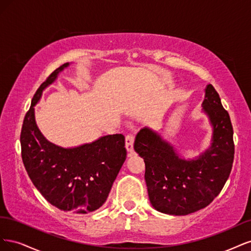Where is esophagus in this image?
Returning a JSON list of instances; mask_svg holds the SVG:
<instances>
[{
	"mask_svg": "<svg viewBox=\"0 0 251 251\" xmlns=\"http://www.w3.org/2000/svg\"><path fill=\"white\" fill-rule=\"evenodd\" d=\"M133 143H134V137L133 135L131 134H128L126 136L125 139V147H126V150L128 152V156H131L133 153H134V150H133Z\"/></svg>",
	"mask_w": 251,
	"mask_h": 251,
	"instance_id": "1",
	"label": "esophagus"
}]
</instances>
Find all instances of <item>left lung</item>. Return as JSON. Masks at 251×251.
I'll use <instances>...</instances> for the list:
<instances>
[{"instance_id": "obj_1", "label": "left lung", "mask_w": 251, "mask_h": 251, "mask_svg": "<svg viewBox=\"0 0 251 251\" xmlns=\"http://www.w3.org/2000/svg\"><path fill=\"white\" fill-rule=\"evenodd\" d=\"M202 111L212 126V143L193 159L177 153L158 132L144 127L137 133L134 150L144 158L145 180L156 211L185 216L204 208L219 195L233 163V130L228 112L212 84L205 87Z\"/></svg>"}]
</instances>
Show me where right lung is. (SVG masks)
<instances>
[{
  "instance_id": "obj_1",
  "label": "right lung",
  "mask_w": 251,
  "mask_h": 251,
  "mask_svg": "<svg viewBox=\"0 0 251 251\" xmlns=\"http://www.w3.org/2000/svg\"><path fill=\"white\" fill-rule=\"evenodd\" d=\"M56 69L39 86L21 132L22 158L35 188L64 212L87 214L101 207L126 159L123 134H108L92 143L64 148L48 141L35 121L34 106L43 92L68 68Z\"/></svg>"
}]
</instances>
